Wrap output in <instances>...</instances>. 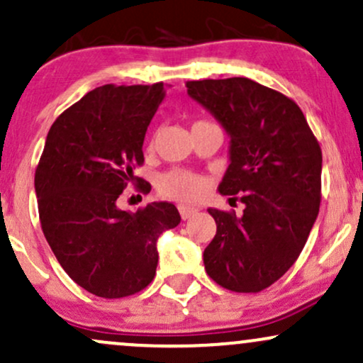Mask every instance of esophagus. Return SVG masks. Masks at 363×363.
<instances>
[{"label": "esophagus", "instance_id": "obj_1", "mask_svg": "<svg viewBox=\"0 0 363 363\" xmlns=\"http://www.w3.org/2000/svg\"><path fill=\"white\" fill-rule=\"evenodd\" d=\"M179 213H181L182 220H189L191 216H194L196 213H198V210L193 206H179Z\"/></svg>", "mask_w": 363, "mask_h": 363}]
</instances>
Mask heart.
<instances>
[{"label":"heart","mask_w":363,"mask_h":363,"mask_svg":"<svg viewBox=\"0 0 363 363\" xmlns=\"http://www.w3.org/2000/svg\"><path fill=\"white\" fill-rule=\"evenodd\" d=\"M208 189V181L191 170L174 169L158 179V191L162 196L176 201H198Z\"/></svg>","instance_id":"obj_1"}]
</instances>
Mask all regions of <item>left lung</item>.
<instances>
[{"instance_id":"left-lung-1","label":"left lung","mask_w":363,"mask_h":363,"mask_svg":"<svg viewBox=\"0 0 363 363\" xmlns=\"http://www.w3.org/2000/svg\"><path fill=\"white\" fill-rule=\"evenodd\" d=\"M230 135L220 193L242 216L210 208L216 235L203 252L211 280L239 294L268 289L301 256L319 213L323 152L290 97L244 77L186 82Z\"/></svg>"}]
</instances>
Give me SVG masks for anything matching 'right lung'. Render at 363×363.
<instances>
[{
    "instance_id": "1",
    "label": "right lung",
    "mask_w": 363,
    "mask_h": 363,
    "mask_svg": "<svg viewBox=\"0 0 363 363\" xmlns=\"http://www.w3.org/2000/svg\"><path fill=\"white\" fill-rule=\"evenodd\" d=\"M164 95L162 82L97 86L54 121L37 164L45 240L69 278L97 297H128L148 286L157 239L181 222L167 201L136 213L116 206L128 184L143 182L133 172L143 165L145 133Z\"/></svg>"
}]
</instances>
